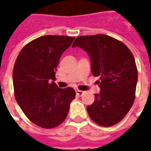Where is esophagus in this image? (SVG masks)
<instances>
[{"instance_id": "obj_1", "label": "esophagus", "mask_w": 151, "mask_h": 151, "mask_svg": "<svg viewBox=\"0 0 151 151\" xmlns=\"http://www.w3.org/2000/svg\"><path fill=\"white\" fill-rule=\"evenodd\" d=\"M76 93L78 96H82L83 95L85 94V92L84 91H81V90H76Z\"/></svg>"}]
</instances>
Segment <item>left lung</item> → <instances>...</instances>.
<instances>
[{
  "label": "left lung",
  "instance_id": "8db88e82",
  "mask_svg": "<svg viewBox=\"0 0 151 151\" xmlns=\"http://www.w3.org/2000/svg\"><path fill=\"white\" fill-rule=\"evenodd\" d=\"M73 48L87 52L91 71L98 81L100 92L88 106V115L99 125L112 126L122 121L135 99L138 72L131 51L117 39L104 34L81 36Z\"/></svg>",
  "mask_w": 151,
  "mask_h": 151
}]
</instances>
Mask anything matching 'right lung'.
I'll return each instance as SVG.
<instances>
[{"mask_svg":"<svg viewBox=\"0 0 151 151\" xmlns=\"http://www.w3.org/2000/svg\"><path fill=\"white\" fill-rule=\"evenodd\" d=\"M74 37L46 35L30 41L18 55L13 69L15 99L34 124L52 129L63 122L75 98L72 88H59L55 71L62 54Z\"/></svg>","mask_w":151,"mask_h":151,"instance_id":"1","label":"right lung"}]
</instances>
